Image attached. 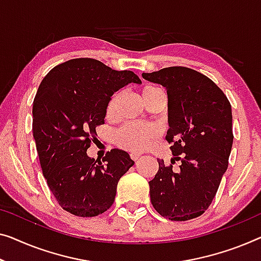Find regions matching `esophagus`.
Returning a JSON list of instances; mask_svg holds the SVG:
<instances>
[{
  "mask_svg": "<svg viewBox=\"0 0 261 261\" xmlns=\"http://www.w3.org/2000/svg\"><path fill=\"white\" fill-rule=\"evenodd\" d=\"M139 155H141V154H139L138 152H131L130 153V157H131L132 161H137V159L139 158Z\"/></svg>",
  "mask_w": 261,
  "mask_h": 261,
  "instance_id": "1",
  "label": "esophagus"
}]
</instances>
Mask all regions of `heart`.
Segmentation results:
<instances>
[{"mask_svg":"<svg viewBox=\"0 0 261 261\" xmlns=\"http://www.w3.org/2000/svg\"><path fill=\"white\" fill-rule=\"evenodd\" d=\"M159 93H165L164 90L154 85L145 87L142 91V97L144 103H146L150 98H152ZM120 100V93H115L109 100L107 107V116L112 117L117 110L118 103ZM158 131L150 126H136V125H124L115 132L114 141L115 144L122 149L130 151H143L149 146V144L157 137Z\"/></svg>","mask_w":261,"mask_h":261,"instance_id":"heart-1","label":"heart"}]
</instances>
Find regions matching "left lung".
<instances>
[{
    "instance_id": "left-lung-1",
    "label": "left lung",
    "mask_w": 261,
    "mask_h": 261,
    "mask_svg": "<svg viewBox=\"0 0 261 261\" xmlns=\"http://www.w3.org/2000/svg\"><path fill=\"white\" fill-rule=\"evenodd\" d=\"M143 79L162 84L168 92L169 126L165 139L174 158L149 181L151 203L159 215L185 221L211 205L227 170L233 132L230 100L207 76L185 67H170ZM174 160L180 169L173 170Z\"/></svg>"
}]
</instances>
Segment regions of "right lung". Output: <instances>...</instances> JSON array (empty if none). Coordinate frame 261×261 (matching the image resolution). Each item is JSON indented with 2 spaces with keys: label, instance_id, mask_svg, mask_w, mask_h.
<instances>
[{
  "label": "right lung",
  "instance_id": "1",
  "mask_svg": "<svg viewBox=\"0 0 261 261\" xmlns=\"http://www.w3.org/2000/svg\"><path fill=\"white\" fill-rule=\"evenodd\" d=\"M129 83L142 81L130 70L73 58L50 70L38 87L33 135L42 172L57 203L73 216L96 217L110 208L119 178L134 165L123 150H111L102 161L87 154L111 96Z\"/></svg>",
  "mask_w": 261,
  "mask_h": 261
}]
</instances>
